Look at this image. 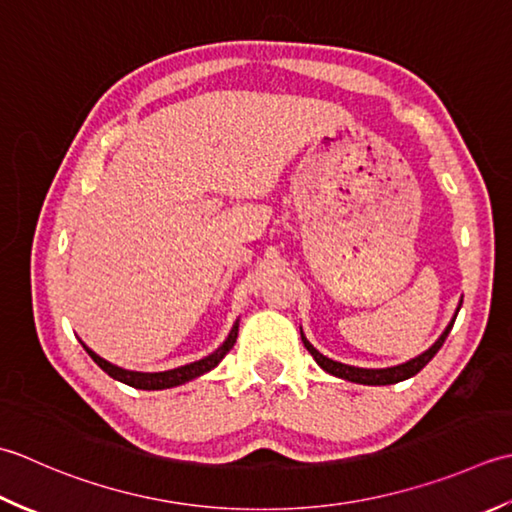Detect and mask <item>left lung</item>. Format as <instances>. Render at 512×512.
Wrapping results in <instances>:
<instances>
[{"mask_svg": "<svg viewBox=\"0 0 512 512\" xmlns=\"http://www.w3.org/2000/svg\"><path fill=\"white\" fill-rule=\"evenodd\" d=\"M460 307H462V300H460V305H457V309H455L453 320L448 322V327L442 331V336L437 338L429 349H426L424 353H420V356L411 358L409 362L395 364V367H387V369H362V367H351V364L336 362V360H331L327 356H322V353L314 347V344H311L305 338V333H302V329H300V338H302V344H305V347H307V351L318 362V367L325 369L329 375H336V378L356 382V384H369V387H384V384H395V382H402V380L413 378L415 373H420L426 367V364L433 360L435 353L440 351V347L444 344L446 336H448V333H451L453 322L457 318V311H460Z\"/></svg>", "mask_w": 512, "mask_h": 512, "instance_id": "left-lung-1", "label": "left lung"}]
</instances>
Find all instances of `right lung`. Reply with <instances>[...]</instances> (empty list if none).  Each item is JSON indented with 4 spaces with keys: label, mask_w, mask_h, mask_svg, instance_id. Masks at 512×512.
I'll use <instances>...</instances> for the list:
<instances>
[{
    "label": "right lung",
    "mask_w": 512,
    "mask_h": 512,
    "mask_svg": "<svg viewBox=\"0 0 512 512\" xmlns=\"http://www.w3.org/2000/svg\"><path fill=\"white\" fill-rule=\"evenodd\" d=\"M238 338V320L234 322L232 331H229V336L225 338V342L218 347L214 353H210V356H205L201 360L196 362H190V364H183V367H176V369H170V371H154V373H143V371H130V369H123V367H117V364H112L108 360H103L101 356H97L95 351L86 347V342L83 344V349L88 351V356L95 360L99 367L106 371L110 378L119 380L123 384H128V387H134V389H143V391H161V389H172V387H181V384L190 382V380H196L201 378V375H205L207 371L216 369L218 364H221V360L227 356L229 349L234 347V342Z\"/></svg>",
    "instance_id": "obj_1"
}]
</instances>
